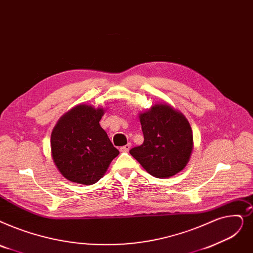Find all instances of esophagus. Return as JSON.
I'll list each match as a JSON object with an SVG mask.
<instances>
[{"label":"esophagus","instance_id":"1","mask_svg":"<svg viewBox=\"0 0 253 253\" xmlns=\"http://www.w3.org/2000/svg\"><path fill=\"white\" fill-rule=\"evenodd\" d=\"M130 147H131V145H130V144H127V145L123 146V147H121V148H120V151L126 153V152H128V151L130 150Z\"/></svg>","mask_w":253,"mask_h":253}]
</instances>
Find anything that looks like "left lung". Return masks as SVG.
Masks as SVG:
<instances>
[{
	"mask_svg": "<svg viewBox=\"0 0 253 253\" xmlns=\"http://www.w3.org/2000/svg\"><path fill=\"white\" fill-rule=\"evenodd\" d=\"M144 142L129 152L150 174L169 178L188 163L193 134L188 120L168 104H155L139 115Z\"/></svg>",
	"mask_w": 253,
	"mask_h": 253,
	"instance_id": "1",
	"label": "left lung"
}]
</instances>
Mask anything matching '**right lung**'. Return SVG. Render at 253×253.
Returning a JSON list of instances; mask_svg holds the SVG:
<instances>
[{
    "label": "right lung",
    "mask_w": 253,
    "mask_h": 253,
    "mask_svg": "<svg viewBox=\"0 0 253 253\" xmlns=\"http://www.w3.org/2000/svg\"><path fill=\"white\" fill-rule=\"evenodd\" d=\"M103 114V108L80 104L62 116L54 126L51 156L64 178L84 185L95 184L119 155L99 124Z\"/></svg>",
    "instance_id": "right-lung-1"
}]
</instances>
